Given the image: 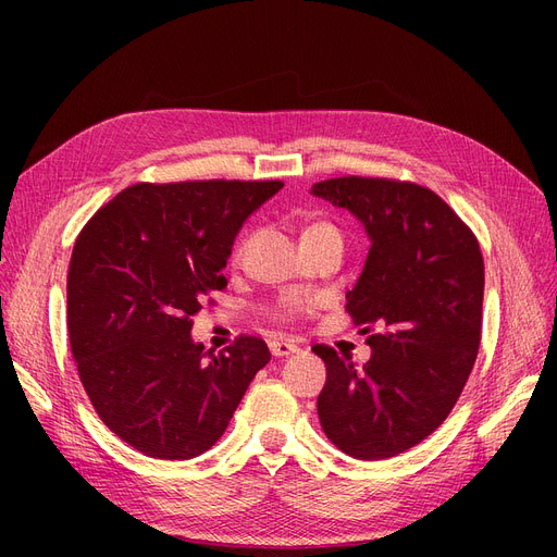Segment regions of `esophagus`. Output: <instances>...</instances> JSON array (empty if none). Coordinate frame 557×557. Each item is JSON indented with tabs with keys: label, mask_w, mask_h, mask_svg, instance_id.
<instances>
[{
	"label": "esophagus",
	"mask_w": 557,
	"mask_h": 557,
	"mask_svg": "<svg viewBox=\"0 0 557 557\" xmlns=\"http://www.w3.org/2000/svg\"><path fill=\"white\" fill-rule=\"evenodd\" d=\"M271 355L273 357H288V355H296L300 352V347L294 341H284V338H275L271 341Z\"/></svg>",
	"instance_id": "34e87169"
}]
</instances>
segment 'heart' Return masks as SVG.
Instances as JSON below:
<instances>
[{
  "label": "heart",
  "mask_w": 557,
  "mask_h": 557,
  "mask_svg": "<svg viewBox=\"0 0 557 557\" xmlns=\"http://www.w3.org/2000/svg\"><path fill=\"white\" fill-rule=\"evenodd\" d=\"M320 239H341V230L334 223H330V221H313V223H309L305 227V232H302V244H311V242H320ZM300 311H302V307L298 302H288V300L277 302L271 309L273 318L286 320V323H288V320H296L300 315Z\"/></svg>",
  "instance_id": "1"
}]
</instances>
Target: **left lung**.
Segmentation results:
<instances>
[{
	"mask_svg": "<svg viewBox=\"0 0 557 557\" xmlns=\"http://www.w3.org/2000/svg\"><path fill=\"white\" fill-rule=\"evenodd\" d=\"M311 194L352 212L372 242L345 311L372 357L357 368L330 345L318 418L330 441L359 460L422 443L458 401L481 343L483 255L474 232L435 191L393 178L343 175Z\"/></svg>",
	"mask_w": 557,
	"mask_h": 557,
	"instance_id": "left-lung-1",
	"label": "left lung"
}]
</instances>
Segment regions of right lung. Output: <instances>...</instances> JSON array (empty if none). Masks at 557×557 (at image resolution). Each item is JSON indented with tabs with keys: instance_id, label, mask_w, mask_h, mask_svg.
<instances>
[{
	"instance_id": "right-lung-1",
	"label": "right lung",
	"mask_w": 557,
	"mask_h": 557,
	"mask_svg": "<svg viewBox=\"0 0 557 557\" xmlns=\"http://www.w3.org/2000/svg\"><path fill=\"white\" fill-rule=\"evenodd\" d=\"M282 181L137 183L85 223L67 273V332L101 422L144 456L187 460L227 429L271 361L237 336L219 355L191 341V315L227 280L244 221Z\"/></svg>"
}]
</instances>
